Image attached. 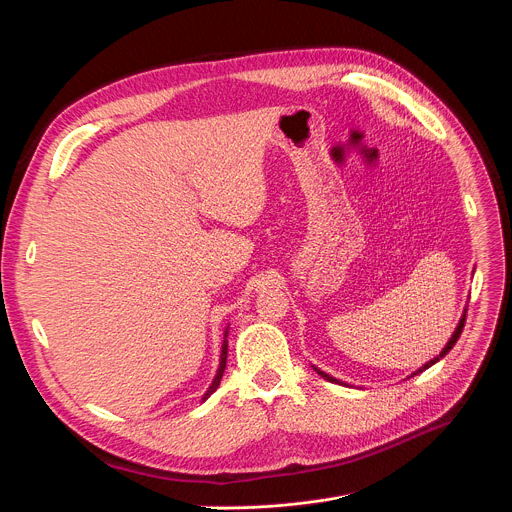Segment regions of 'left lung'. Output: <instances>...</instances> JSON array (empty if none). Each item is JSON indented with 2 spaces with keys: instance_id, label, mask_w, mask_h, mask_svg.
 I'll list each match as a JSON object with an SVG mask.
<instances>
[{
  "instance_id": "8db88e82",
  "label": "left lung",
  "mask_w": 512,
  "mask_h": 512,
  "mask_svg": "<svg viewBox=\"0 0 512 512\" xmlns=\"http://www.w3.org/2000/svg\"><path fill=\"white\" fill-rule=\"evenodd\" d=\"M464 322H466V310H464V314H462V318H460V322H458V326H456V330H454V334H452V338H450V340H448V344H446V346H444V350H442V352H440V354H437V356H435V358H431V360H429V362H425V364H423V367H421V369H419V371H415V373H413V375H417V373H421V371H425V369H429V367H431V364H435V362H437V360H442V358H444V356H446V354H448V352H450V350H452V348H454V344H456V342H458V338H460V334H462V330H464ZM314 371H316V373H318V375H320V377H322V379H326V381H330V383H338V385H344V383H342V381H338V379H334V377H330V375H326V373H324V371H320V369H316V367H314ZM413 375H411V377H413Z\"/></svg>"
}]
</instances>
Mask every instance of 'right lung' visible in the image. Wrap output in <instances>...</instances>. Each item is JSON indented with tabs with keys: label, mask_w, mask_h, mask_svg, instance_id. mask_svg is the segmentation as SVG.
Wrapping results in <instances>:
<instances>
[{
	"label": "right lung",
	"mask_w": 512,
	"mask_h": 512,
	"mask_svg": "<svg viewBox=\"0 0 512 512\" xmlns=\"http://www.w3.org/2000/svg\"><path fill=\"white\" fill-rule=\"evenodd\" d=\"M227 336H229V326H227V330H225V340H223V348H221V362H218V371H216V375H214V379H212L208 391L202 395V401H206V399L218 389V385H221V379H223V373H225V367H227V352H229V348H227V346H229Z\"/></svg>",
	"instance_id": "1"
}]
</instances>
